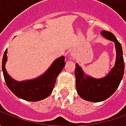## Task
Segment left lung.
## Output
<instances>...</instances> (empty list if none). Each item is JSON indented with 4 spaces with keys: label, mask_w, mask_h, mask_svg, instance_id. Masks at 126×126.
<instances>
[{
    "label": "left lung",
    "mask_w": 126,
    "mask_h": 126,
    "mask_svg": "<svg viewBox=\"0 0 126 126\" xmlns=\"http://www.w3.org/2000/svg\"><path fill=\"white\" fill-rule=\"evenodd\" d=\"M102 35L115 43L116 59L114 67L103 79H96L85 76L79 64H76L75 76L77 93L80 97L90 102L104 101L114 94L119 86L124 74V60L121 43L114 34L107 31H102Z\"/></svg>",
    "instance_id": "obj_1"
}]
</instances>
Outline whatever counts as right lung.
<instances>
[{
    "label": "right lung",
    "mask_w": 126,
    "mask_h": 126,
    "mask_svg": "<svg viewBox=\"0 0 126 126\" xmlns=\"http://www.w3.org/2000/svg\"><path fill=\"white\" fill-rule=\"evenodd\" d=\"M7 61V49L2 57V69L5 81L8 88L21 99L36 102L47 97L55 85L56 79L65 66L64 57L57 59L43 75L38 79L26 81H17L8 75L5 69Z\"/></svg>",
    "instance_id": "obj_1"
}]
</instances>
